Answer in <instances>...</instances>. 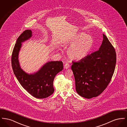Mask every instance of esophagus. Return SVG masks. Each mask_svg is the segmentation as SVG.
<instances>
[{
  "label": "esophagus",
  "mask_w": 127,
  "mask_h": 127,
  "mask_svg": "<svg viewBox=\"0 0 127 127\" xmlns=\"http://www.w3.org/2000/svg\"><path fill=\"white\" fill-rule=\"evenodd\" d=\"M69 67H70V65H69V64L68 63H66V64H65L64 65V68L67 69V68H68Z\"/></svg>",
  "instance_id": "esophagus-1"
}]
</instances>
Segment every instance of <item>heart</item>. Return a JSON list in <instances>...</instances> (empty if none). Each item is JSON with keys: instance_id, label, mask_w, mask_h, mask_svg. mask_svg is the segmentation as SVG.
Listing matches in <instances>:
<instances>
[{"instance_id": "b5f03b06", "label": "heart", "mask_w": 127, "mask_h": 127, "mask_svg": "<svg viewBox=\"0 0 127 127\" xmlns=\"http://www.w3.org/2000/svg\"><path fill=\"white\" fill-rule=\"evenodd\" d=\"M93 44L92 36L83 32L79 33L67 43V45L70 46L67 50V55L72 60H81L89 54Z\"/></svg>"}]
</instances>
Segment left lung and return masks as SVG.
Returning <instances> with one entry per match:
<instances>
[{
  "label": "left lung",
  "instance_id": "left-lung-1",
  "mask_svg": "<svg viewBox=\"0 0 127 127\" xmlns=\"http://www.w3.org/2000/svg\"><path fill=\"white\" fill-rule=\"evenodd\" d=\"M103 35L99 49L78 62L71 69L76 90L81 97L91 98L99 95L109 85L115 70L116 53L107 37Z\"/></svg>",
  "mask_w": 127,
  "mask_h": 127
}]
</instances>
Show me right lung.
<instances>
[{
  "label": "right lung",
  "instance_id": "right-lung-1",
  "mask_svg": "<svg viewBox=\"0 0 127 127\" xmlns=\"http://www.w3.org/2000/svg\"><path fill=\"white\" fill-rule=\"evenodd\" d=\"M31 36V30H26L18 38L12 51V69L20 84L32 96L37 98H46L54 91L53 85L54 79L56 75L62 70L63 62L61 61H50L34 74L30 75L25 72L19 64L18 52L21 47V42Z\"/></svg>",
  "mask_w": 127,
  "mask_h": 127
}]
</instances>
